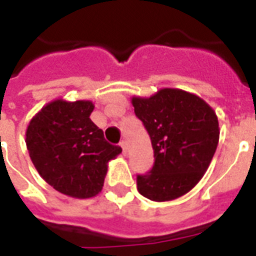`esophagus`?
Listing matches in <instances>:
<instances>
[{
	"label": "esophagus",
	"mask_w": 256,
	"mask_h": 256,
	"mask_svg": "<svg viewBox=\"0 0 256 256\" xmlns=\"http://www.w3.org/2000/svg\"><path fill=\"white\" fill-rule=\"evenodd\" d=\"M119 145H120V148H122V153H123V154H126V153H128V146H126V141H120V142H119Z\"/></svg>",
	"instance_id": "obj_1"
}]
</instances>
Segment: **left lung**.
Segmentation results:
<instances>
[{
    "mask_svg": "<svg viewBox=\"0 0 256 256\" xmlns=\"http://www.w3.org/2000/svg\"><path fill=\"white\" fill-rule=\"evenodd\" d=\"M132 103L154 153L152 170L137 175L140 194L157 202L184 196L202 179L214 156L217 115L196 94L172 88L150 98H133Z\"/></svg>",
    "mask_w": 256,
    "mask_h": 256,
    "instance_id": "1",
    "label": "left lung"
}]
</instances>
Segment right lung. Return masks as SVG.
I'll return each mask as SVG.
<instances>
[{
  "instance_id": "add662e5",
  "label": "right lung",
  "mask_w": 256,
  "mask_h": 256,
  "mask_svg": "<svg viewBox=\"0 0 256 256\" xmlns=\"http://www.w3.org/2000/svg\"><path fill=\"white\" fill-rule=\"evenodd\" d=\"M94 108L90 100H54L31 119L26 133L39 175L56 191L80 200L99 194L107 164L122 152L90 120Z\"/></svg>"
}]
</instances>
